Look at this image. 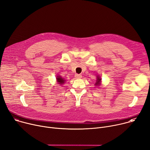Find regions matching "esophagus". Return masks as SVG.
<instances>
[{"instance_id": "34e87169", "label": "esophagus", "mask_w": 150, "mask_h": 150, "mask_svg": "<svg viewBox=\"0 0 150 150\" xmlns=\"http://www.w3.org/2000/svg\"><path fill=\"white\" fill-rule=\"evenodd\" d=\"M75 77L76 78H82V75H79V74H75Z\"/></svg>"}]
</instances>
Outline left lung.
I'll return each mask as SVG.
<instances>
[{
	"instance_id": "1",
	"label": "left lung",
	"mask_w": 150,
	"mask_h": 150,
	"mask_svg": "<svg viewBox=\"0 0 150 150\" xmlns=\"http://www.w3.org/2000/svg\"><path fill=\"white\" fill-rule=\"evenodd\" d=\"M101 78L99 76H97V80H96V82L95 83V86H100V83H101Z\"/></svg>"
}]
</instances>
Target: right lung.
Returning <instances> with one entry per match:
<instances>
[{"mask_svg":"<svg viewBox=\"0 0 150 150\" xmlns=\"http://www.w3.org/2000/svg\"><path fill=\"white\" fill-rule=\"evenodd\" d=\"M56 79H57V83H59V84H60V85H61V84H64V83L65 82L64 79V78H62V76H60V75L57 76Z\"/></svg>","mask_w":150,"mask_h":150,"instance_id":"1","label":"right lung"}]
</instances>
